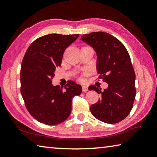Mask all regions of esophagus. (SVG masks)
<instances>
[{"label":"esophagus","instance_id":"esophagus-1","mask_svg":"<svg viewBox=\"0 0 157 157\" xmlns=\"http://www.w3.org/2000/svg\"><path fill=\"white\" fill-rule=\"evenodd\" d=\"M82 90L83 92H86L88 91V87L87 86H85V85H82Z\"/></svg>","mask_w":157,"mask_h":157}]
</instances>
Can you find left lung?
<instances>
[{
  "label": "left lung",
  "mask_w": 157,
  "mask_h": 157,
  "mask_svg": "<svg viewBox=\"0 0 157 157\" xmlns=\"http://www.w3.org/2000/svg\"><path fill=\"white\" fill-rule=\"evenodd\" d=\"M81 40L95 50L98 78L108 83L103 91L94 85L89 87L101 96L91 106V113L103 122H120L131 112L136 95L135 73L128 52L119 40L107 33L93 32L82 35Z\"/></svg>",
  "instance_id": "8db88e82"
}]
</instances>
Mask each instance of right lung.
<instances>
[{
	"label": "right lung",
	"instance_id": "add662e5",
	"mask_svg": "<svg viewBox=\"0 0 157 157\" xmlns=\"http://www.w3.org/2000/svg\"><path fill=\"white\" fill-rule=\"evenodd\" d=\"M78 35H44L26 50L20 70V92L26 109L38 122L46 125L64 122L70 115L72 98L81 94V85L72 81L64 88L52 84L65 50Z\"/></svg>",
	"mask_w": 157,
	"mask_h": 157
}]
</instances>
